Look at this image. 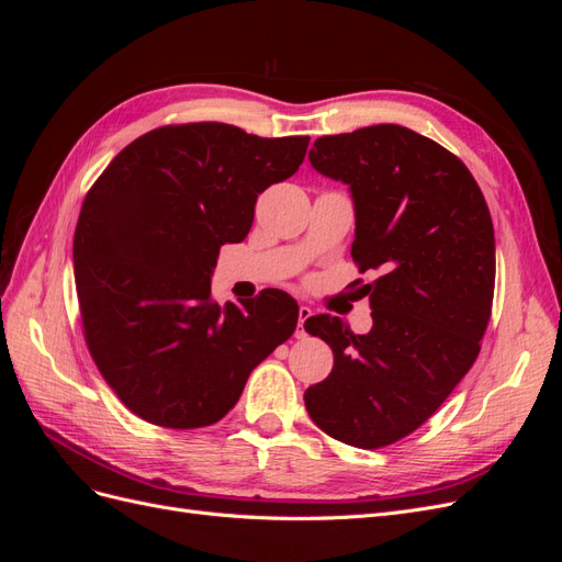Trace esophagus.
Segmentation results:
<instances>
[{
	"label": "esophagus",
	"mask_w": 562,
	"mask_h": 562,
	"mask_svg": "<svg viewBox=\"0 0 562 562\" xmlns=\"http://www.w3.org/2000/svg\"><path fill=\"white\" fill-rule=\"evenodd\" d=\"M312 316V310L307 307V304H302V307H300V312H297V337H304V335H307V330H304V321H307Z\"/></svg>",
	"instance_id": "esophagus-1"
}]
</instances>
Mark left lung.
I'll use <instances>...</instances> for the list:
<instances>
[{
    "label": "left lung",
    "instance_id": "8db88e82",
    "mask_svg": "<svg viewBox=\"0 0 562 562\" xmlns=\"http://www.w3.org/2000/svg\"><path fill=\"white\" fill-rule=\"evenodd\" d=\"M310 161L349 184L351 258L382 271L361 288L370 333L353 335L330 314L304 321L335 356L304 405L342 443L384 448L422 427L479 356L495 293V229L469 168L405 126L323 135Z\"/></svg>",
    "mask_w": 562,
    "mask_h": 562
}]
</instances>
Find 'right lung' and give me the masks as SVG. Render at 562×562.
<instances>
[{
	"label": "right lung",
	"instance_id": "obj_1",
	"mask_svg": "<svg viewBox=\"0 0 562 562\" xmlns=\"http://www.w3.org/2000/svg\"><path fill=\"white\" fill-rule=\"evenodd\" d=\"M307 135L260 138L217 122L161 126L112 159L75 229V281L89 351L131 413L199 429L239 401L252 368L297 326V302L211 297L223 244L250 232L255 201L291 178Z\"/></svg>",
	"mask_w": 562,
	"mask_h": 562
}]
</instances>
